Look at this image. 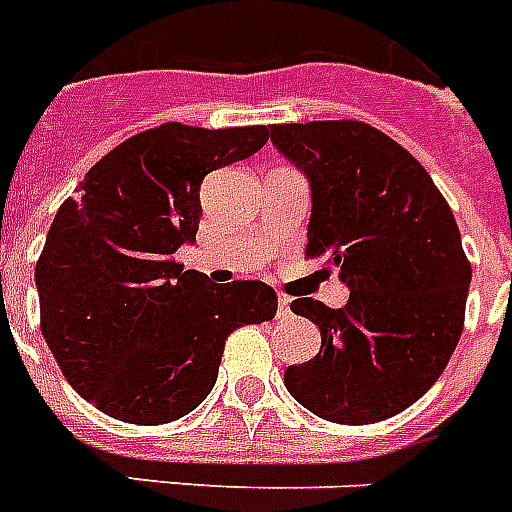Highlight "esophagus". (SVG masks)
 Instances as JSON below:
<instances>
[{"instance_id":"esophagus-1","label":"esophagus","mask_w":512,"mask_h":512,"mask_svg":"<svg viewBox=\"0 0 512 512\" xmlns=\"http://www.w3.org/2000/svg\"><path fill=\"white\" fill-rule=\"evenodd\" d=\"M292 297H286V294H278V318H289L292 315Z\"/></svg>"}]
</instances>
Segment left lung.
Returning a JSON list of instances; mask_svg holds the SVG:
<instances>
[{
	"mask_svg": "<svg viewBox=\"0 0 512 512\" xmlns=\"http://www.w3.org/2000/svg\"><path fill=\"white\" fill-rule=\"evenodd\" d=\"M270 141L310 184L305 255L350 289L339 310L292 302L321 350L286 368V389L323 421L392 418L429 392L463 334L471 265L455 215L421 162L368 123H286Z\"/></svg>",
	"mask_w": 512,
	"mask_h": 512,
	"instance_id": "8db88e82",
	"label": "left lung"
}]
</instances>
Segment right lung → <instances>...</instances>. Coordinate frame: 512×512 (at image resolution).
<instances>
[{"label":"right lung","instance_id":"right-lung-1","mask_svg":"<svg viewBox=\"0 0 512 512\" xmlns=\"http://www.w3.org/2000/svg\"><path fill=\"white\" fill-rule=\"evenodd\" d=\"M265 141V126L165 123L102 157L54 215L36 263L41 334L68 384L110 418H184L213 392L228 334L276 315L263 281L218 286L173 260L197 242L207 173Z\"/></svg>","mask_w":512,"mask_h":512}]
</instances>
